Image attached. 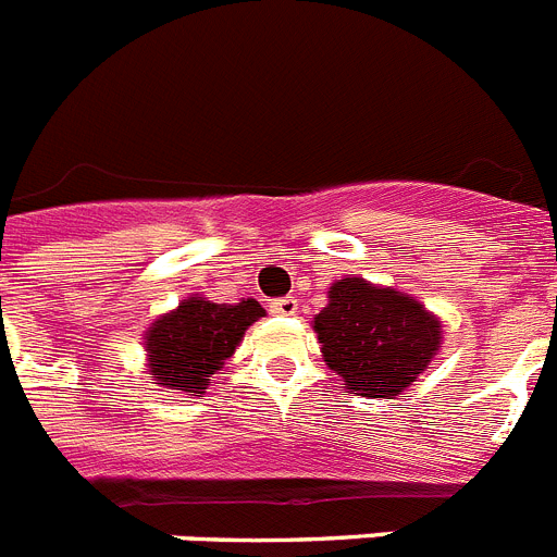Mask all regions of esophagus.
<instances>
[{
    "mask_svg": "<svg viewBox=\"0 0 557 557\" xmlns=\"http://www.w3.org/2000/svg\"><path fill=\"white\" fill-rule=\"evenodd\" d=\"M295 309H298V301H295L293 295H284V298H275V301L270 304V312H275V314H293Z\"/></svg>",
    "mask_w": 557,
    "mask_h": 557,
    "instance_id": "34e87169",
    "label": "esophagus"
}]
</instances>
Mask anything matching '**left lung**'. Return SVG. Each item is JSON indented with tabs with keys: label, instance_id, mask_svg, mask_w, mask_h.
<instances>
[{
	"label": "left lung",
	"instance_id": "8db88e82",
	"mask_svg": "<svg viewBox=\"0 0 557 557\" xmlns=\"http://www.w3.org/2000/svg\"><path fill=\"white\" fill-rule=\"evenodd\" d=\"M323 359L357 396H396L441 348V323L396 289L339 278L314 318Z\"/></svg>",
	"mask_w": 557,
	"mask_h": 557
}]
</instances>
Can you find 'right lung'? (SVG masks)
I'll return each instance as SVG.
<instances>
[{
  "instance_id": "right-lung-1",
  "label": "right lung",
  "mask_w": 557,
  "mask_h": 557,
  "mask_svg": "<svg viewBox=\"0 0 557 557\" xmlns=\"http://www.w3.org/2000/svg\"><path fill=\"white\" fill-rule=\"evenodd\" d=\"M264 309L248 298L239 304H211L186 298L175 312L164 314L147 332V357L156 385L198 396L211 373L225 366L243 339L245 329L259 321Z\"/></svg>"
}]
</instances>
